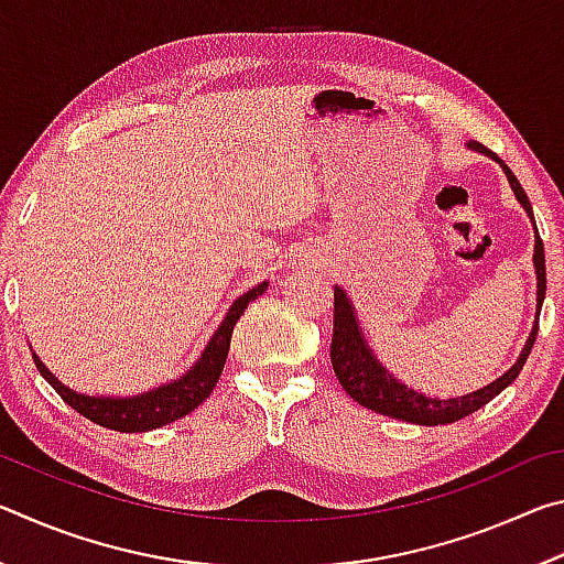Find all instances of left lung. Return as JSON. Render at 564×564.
Masks as SVG:
<instances>
[{
  "label": "left lung",
  "mask_w": 564,
  "mask_h": 564,
  "mask_svg": "<svg viewBox=\"0 0 564 564\" xmlns=\"http://www.w3.org/2000/svg\"><path fill=\"white\" fill-rule=\"evenodd\" d=\"M467 149L480 151V154L490 156L495 164H500V169L508 176V184L512 188L514 198H518L520 206L524 208V214L532 221L534 228V253H532V265H534V275H538V305H534V323L528 340L520 350L518 360L505 370L500 378H495L492 383L482 386L473 390L467 395H457V398H435V395H425L415 388H408L403 380H398L390 370L378 360L373 348L368 346L366 336H362L360 321L356 316V305L348 299V293L336 285V293H333V301H336V313H333V343H330V362L333 370L340 380V386L346 393L360 403L362 408L376 410L380 415L395 417V420H405V423H415V425H447L455 423L465 415L475 413L482 405H488L495 395H500L505 388L514 383V378L520 376V370L528 360L530 350L534 346V338H538V323H540V311H542V301H545V248H542L538 226H534V216H532V206L530 198L524 194L520 181L514 178L512 171L508 169L502 159H498L492 151L485 149L477 141H467Z\"/></svg>",
  "instance_id": "1"
}]
</instances>
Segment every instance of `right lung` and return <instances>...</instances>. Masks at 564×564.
Returning a JSON list of instances; mask_svg holds the SVG:
<instances>
[{
  "label": "right lung",
  "mask_w": 564,
  "mask_h": 564,
  "mask_svg": "<svg viewBox=\"0 0 564 564\" xmlns=\"http://www.w3.org/2000/svg\"><path fill=\"white\" fill-rule=\"evenodd\" d=\"M269 291V281H263L253 289H248L243 295L228 305L224 321L218 323L214 336L208 338L206 348L202 356L191 366L186 373L178 378L169 380V383H161L159 388L144 390V393L137 395H89L79 393L69 386H64L59 378H56L50 368L44 366L42 358L32 350L34 366L44 376L46 383H50L56 393L62 395L66 405H72L76 413L84 417L94 420L97 425L109 427V431L119 433H147L156 431L161 425L174 423V420L188 415L191 410H196L204 400L214 393V388L221 378V370L226 366L228 348H231V333L238 318L243 316L248 303L259 299ZM32 348V346H30Z\"/></svg>",
  "instance_id": "1"
}]
</instances>
